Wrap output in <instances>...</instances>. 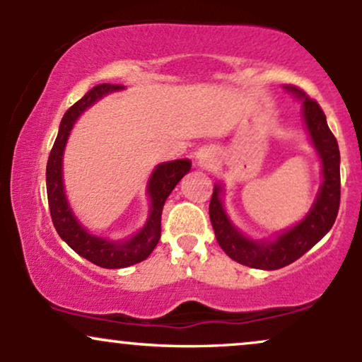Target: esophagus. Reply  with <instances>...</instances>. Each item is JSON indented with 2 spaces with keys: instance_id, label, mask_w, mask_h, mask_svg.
<instances>
[{
  "instance_id": "34e87169",
  "label": "esophagus",
  "mask_w": 362,
  "mask_h": 362,
  "mask_svg": "<svg viewBox=\"0 0 362 362\" xmlns=\"http://www.w3.org/2000/svg\"><path fill=\"white\" fill-rule=\"evenodd\" d=\"M204 161H206V158H201V163H204Z\"/></svg>"
}]
</instances>
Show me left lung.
Segmentation results:
<instances>
[{
    "label": "left lung",
    "mask_w": 362,
    "mask_h": 362,
    "mask_svg": "<svg viewBox=\"0 0 362 362\" xmlns=\"http://www.w3.org/2000/svg\"><path fill=\"white\" fill-rule=\"evenodd\" d=\"M303 103V117L310 132L311 143L322 160L323 182L310 213L289 230L282 231L276 240H252L240 233L230 221L221 201V185H214L209 202V218L219 247L238 264L264 271L286 267L305 255L313 245L334 226L340 204V153L335 136L328 129L322 107L298 86H286Z\"/></svg>",
    "instance_id": "left-lung-1"
}]
</instances>
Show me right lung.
I'll return each mask as SVG.
<instances>
[{
    "mask_svg": "<svg viewBox=\"0 0 362 362\" xmlns=\"http://www.w3.org/2000/svg\"><path fill=\"white\" fill-rule=\"evenodd\" d=\"M117 90H122V86L102 83V85L93 86L85 97L80 98L73 107H69L59 124V132L54 141V146L47 160V172H45L49 209H51V218L57 235L78 255L103 269L129 267V265H134L148 259L149 253L155 250L158 240H160L161 211H163L165 201L180 182V178L192 167L189 160H175L158 165L148 182V195L149 201H151L148 221L131 238L122 240V242H112V240L88 233L81 226V223L78 221L68 201H66L64 184H62V155H64L69 132H71L78 117L95 102L100 100L103 95Z\"/></svg>",
    "mask_w": 362,
    "mask_h": 362,
    "instance_id": "obj_1",
    "label": "right lung"
}]
</instances>
